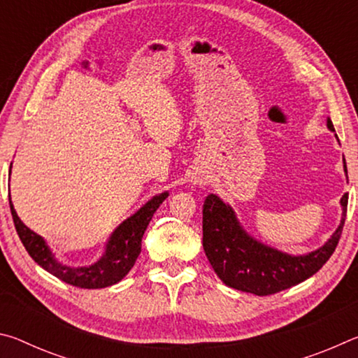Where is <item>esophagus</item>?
<instances>
[{"label": "esophagus", "instance_id": "obj_1", "mask_svg": "<svg viewBox=\"0 0 358 358\" xmlns=\"http://www.w3.org/2000/svg\"><path fill=\"white\" fill-rule=\"evenodd\" d=\"M201 183H202V180H201Z\"/></svg>", "mask_w": 358, "mask_h": 358}]
</instances>
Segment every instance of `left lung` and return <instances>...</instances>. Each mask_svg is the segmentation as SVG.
Wrapping results in <instances>:
<instances>
[{
    "instance_id": "1",
    "label": "left lung",
    "mask_w": 358,
    "mask_h": 358,
    "mask_svg": "<svg viewBox=\"0 0 358 358\" xmlns=\"http://www.w3.org/2000/svg\"><path fill=\"white\" fill-rule=\"evenodd\" d=\"M330 131H335L330 118ZM344 172L348 167L344 162ZM348 192L341 199L343 220L327 243L306 256H289L251 238L235 217L229 205L215 194L203 202V250L215 273L229 287L254 295H271L308 280L322 268L335 252L346 221Z\"/></svg>"
}]
</instances>
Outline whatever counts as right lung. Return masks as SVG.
I'll return each mask as SVG.
<instances>
[{"mask_svg":"<svg viewBox=\"0 0 358 358\" xmlns=\"http://www.w3.org/2000/svg\"><path fill=\"white\" fill-rule=\"evenodd\" d=\"M167 196V192H162L161 196L153 197L134 216L120 224V227L115 230L110 241H108L104 256L96 264L80 266V268H72V266L57 262L42 237L34 234L31 229H28L20 221V217L17 216L14 205L10 202V196L9 205L17 235L20 237L23 246H25V250L36 264L41 265L48 273L57 276L58 280L71 284V286L80 289H101L117 284L129 273L138 254H141L142 237L145 230H147L148 222L153 217L155 211L159 208V205L166 201Z\"/></svg>","mask_w":358,"mask_h":358,"instance_id":"1","label":"right lung"}]
</instances>
